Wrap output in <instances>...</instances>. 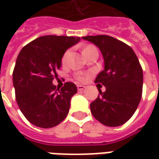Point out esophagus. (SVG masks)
<instances>
[{
	"label": "esophagus",
	"mask_w": 159,
	"mask_h": 159,
	"mask_svg": "<svg viewBox=\"0 0 159 159\" xmlns=\"http://www.w3.org/2000/svg\"><path fill=\"white\" fill-rule=\"evenodd\" d=\"M85 89V86H83V85H77V89L78 91H82Z\"/></svg>",
	"instance_id": "1"
}]
</instances>
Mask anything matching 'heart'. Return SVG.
<instances>
[{
    "instance_id": "obj_1",
    "label": "heart",
    "mask_w": 159,
    "mask_h": 159,
    "mask_svg": "<svg viewBox=\"0 0 159 159\" xmlns=\"http://www.w3.org/2000/svg\"><path fill=\"white\" fill-rule=\"evenodd\" d=\"M93 48H96L93 45H88L87 47H85L84 48V49H83V54H85L87 52H89V51H90V50H92V49ZM69 54H70V51L69 50H67L64 54H63L62 56V59H61V62H62L63 65H65V64H66V62H67V60H68V57H69ZM76 79L78 80V81H84V79H85V77L83 76V75H78V76H76Z\"/></svg>"
}]
</instances>
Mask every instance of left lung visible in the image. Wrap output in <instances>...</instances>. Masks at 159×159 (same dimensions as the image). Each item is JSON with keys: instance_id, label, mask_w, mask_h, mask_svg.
Segmentation results:
<instances>
[{"instance_id": "left-lung-1", "label": "left lung", "mask_w": 159, "mask_h": 159, "mask_svg": "<svg viewBox=\"0 0 159 159\" xmlns=\"http://www.w3.org/2000/svg\"><path fill=\"white\" fill-rule=\"evenodd\" d=\"M83 38L100 49L105 61V70L94 83H101L106 91L102 93L99 89L100 95L90 104L91 113L106 126H120L129 120L140 103L142 67L133 49L119 40L106 35Z\"/></svg>"}]
</instances>
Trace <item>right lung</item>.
<instances>
[{"label":"right lung","mask_w":159,"mask_h":159,"mask_svg":"<svg viewBox=\"0 0 159 159\" xmlns=\"http://www.w3.org/2000/svg\"><path fill=\"white\" fill-rule=\"evenodd\" d=\"M75 36H44L19 52L12 72L16 100L26 119L40 128H52L69 112L70 99L77 88L66 82L59 89L52 84L63 54L80 41Z\"/></svg>","instance_id":"obj_1"}]
</instances>
